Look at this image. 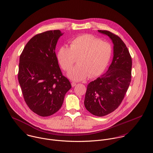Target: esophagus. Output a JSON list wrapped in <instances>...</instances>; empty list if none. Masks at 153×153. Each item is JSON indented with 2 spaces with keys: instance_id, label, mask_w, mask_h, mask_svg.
<instances>
[{
  "instance_id": "esophagus-1",
  "label": "esophagus",
  "mask_w": 153,
  "mask_h": 153,
  "mask_svg": "<svg viewBox=\"0 0 153 153\" xmlns=\"http://www.w3.org/2000/svg\"><path fill=\"white\" fill-rule=\"evenodd\" d=\"M76 85V83H75V82H71V86H72V87H74V86H75Z\"/></svg>"
}]
</instances>
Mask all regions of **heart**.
<instances>
[{"label": "heart", "mask_w": 153, "mask_h": 153, "mask_svg": "<svg viewBox=\"0 0 153 153\" xmlns=\"http://www.w3.org/2000/svg\"><path fill=\"white\" fill-rule=\"evenodd\" d=\"M112 54L111 45L91 34L77 36L70 42V48L61 46L57 58L65 71H69L76 62L78 64L68 73L70 79L80 81L89 76L100 75L107 66Z\"/></svg>", "instance_id": "1"}]
</instances>
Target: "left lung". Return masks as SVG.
Here are the masks:
<instances>
[{
    "label": "left lung",
    "instance_id": "left-lung-1",
    "mask_svg": "<svg viewBox=\"0 0 153 153\" xmlns=\"http://www.w3.org/2000/svg\"><path fill=\"white\" fill-rule=\"evenodd\" d=\"M98 31L111 40L113 58L107 72L88 84L84 104L91 114L102 117L114 111L123 100L131 81L132 62L119 36L107 30Z\"/></svg>",
    "mask_w": 153,
    "mask_h": 153
}]
</instances>
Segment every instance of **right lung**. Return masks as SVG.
<instances>
[{
	"label": "right lung",
	"mask_w": 153,
	"mask_h": 153,
	"mask_svg": "<svg viewBox=\"0 0 153 153\" xmlns=\"http://www.w3.org/2000/svg\"><path fill=\"white\" fill-rule=\"evenodd\" d=\"M63 34L56 30L36 34L20 55L18 77L22 95L30 109L40 116L58 111L71 88L62 76L55 51Z\"/></svg>",
	"instance_id": "right-lung-1"
}]
</instances>
